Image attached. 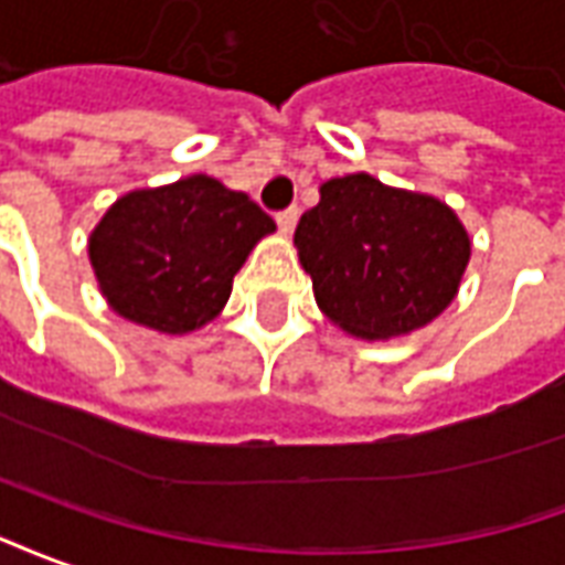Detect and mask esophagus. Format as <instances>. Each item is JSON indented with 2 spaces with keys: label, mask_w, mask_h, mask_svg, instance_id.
Instances as JSON below:
<instances>
[{
  "label": "esophagus",
  "mask_w": 565,
  "mask_h": 565,
  "mask_svg": "<svg viewBox=\"0 0 565 565\" xmlns=\"http://www.w3.org/2000/svg\"><path fill=\"white\" fill-rule=\"evenodd\" d=\"M298 216H300L298 207H288V210H282V213H277L279 232H282V234L295 232V225H298Z\"/></svg>",
  "instance_id": "obj_1"
}]
</instances>
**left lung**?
<instances>
[{
  "mask_svg": "<svg viewBox=\"0 0 565 565\" xmlns=\"http://www.w3.org/2000/svg\"><path fill=\"white\" fill-rule=\"evenodd\" d=\"M295 246L328 322L370 343L434 322L457 298L472 253L446 201L364 171L324 180Z\"/></svg>",
  "mask_w": 565,
  "mask_h": 565,
  "instance_id": "obj_1",
  "label": "left lung"
}]
</instances>
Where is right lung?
Masks as SVG:
<instances>
[{
  "label": "right lung",
  "mask_w": 565,
  "mask_h": 565,
  "mask_svg": "<svg viewBox=\"0 0 565 565\" xmlns=\"http://www.w3.org/2000/svg\"><path fill=\"white\" fill-rule=\"evenodd\" d=\"M277 232L246 192L192 174L117 198L89 234L98 291L126 322L189 333L228 303L234 274Z\"/></svg>",
  "instance_id": "obj_1"
}]
</instances>
